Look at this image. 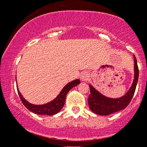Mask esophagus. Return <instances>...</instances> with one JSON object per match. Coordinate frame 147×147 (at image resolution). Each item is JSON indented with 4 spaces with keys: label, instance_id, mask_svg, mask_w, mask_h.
Listing matches in <instances>:
<instances>
[{
    "label": "esophagus",
    "instance_id": "esophagus-1",
    "mask_svg": "<svg viewBox=\"0 0 147 147\" xmlns=\"http://www.w3.org/2000/svg\"><path fill=\"white\" fill-rule=\"evenodd\" d=\"M89 77H90V75H89L88 72H84L82 74V75H81L80 79L82 82H86V81H87L88 79H89Z\"/></svg>",
    "mask_w": 147,
    "mask_h": 147
}]
</instances>
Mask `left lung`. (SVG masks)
<instances>
[{
  "instance_id": "obj_1",
  "label": "left lung",
  "mask_w": 147,
  "mask_h": 147,
  "mask_svg": "<svg viewBox=\"0 0 147 147\" xmlns=\"http://www.w3.org/2000/svg\"><path fill=\"white\" fill-rule=\"evenodd\" d=\"M134 57V79L132 85L127 92L122 97L119 98H110L102 95L101 92L89 84L90 94L88 97V106L91 111L95 114L99 115H109L114 113L117 112L125 108L129 104L131 101L139 77V70H138L137 59L135 55Z\"/></svg>"
}]
</instances>
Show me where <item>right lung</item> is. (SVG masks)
<instances>
[{
    "label": "right lung",
    "mask_w": 147,
    "mask_h": 147,
    "mask_svg": "<svg viewBox=\"0 0 147 147\" xmlns=\"http://www.w3.org/2000/svg\"><path fill=\"white\" fill-rule=\"evenodd\" d=\"M79 84H80V80L78 79H75L71 82H69L63 88V89L61 91L60 93L57 95L56 98L54 99L51 102L45 104H41V105H35V104H32L28 102L21 95L19 90H18L17 85H16V87H17L18 95H19L21 102H23V104L28 110H30L31 112L35 114L53 115L57 114V113H59L61 110V109L64 106V104H65L66 95L69 91L71 90L73 87L79 85Z\"/></svg>",
    "instance_id": "right-lung-1"
}]
</instances>
